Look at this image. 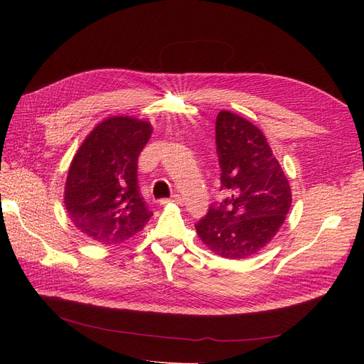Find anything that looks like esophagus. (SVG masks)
<instances>
[{
	"label": "esophagus",
	"instance_id": "obj_1",
	"mask_svg": "<svg viewBox=\"0 0 364 364\" xmlns=\"http://www.w3.org/2000/svg\"><path fill=\"white\" fill-rule=\"evenodd\" d=\"M168 202H173V203H178V205H182L183 203V199H182V196H179V194H174L171 199H167V200H162L161 203L162 205H165V203H168Z\"/></svg>",
	"mask_w": 364,
	"mask_h": 364
}]
</instances>
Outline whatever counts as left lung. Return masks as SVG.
<instances>
[{"label":"left lung","mask_w":364,"mask_h":364,"mask_svg":"<svg viewBox=\"0 0 364 364\" xmlns=\"http://www.w3.org/2000/svg\"><path fill=\"white\" fill-rule=\"evenodd\" d=\"M215 144L222 190L230 197L209 208L196 230L215 255L243 259L277 235L291 206L290 183L266 136L243 117L218 112Z\"/></svg>","instance_id":"left-lung-1"}]
</instances>
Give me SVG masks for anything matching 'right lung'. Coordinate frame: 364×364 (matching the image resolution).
<instances>
[{
	"instance_id": "obj_1",
	"label": "right lung",
	"mask_w": 364,
	"mask_h": 364,
	"mask_svg": "<svg viewBox=\"0 0 364 364\" xmlns=\"http://www.w3.org/2000/svg\"><path fill=\"white\" fill-rule=\"evenodd\" d=\"M147 121L109 117L77 150L65 183V208L73 225L102 245L138 234L153 215L138 186V156L151 135Z\"/></svg>"
}]
</instances>
